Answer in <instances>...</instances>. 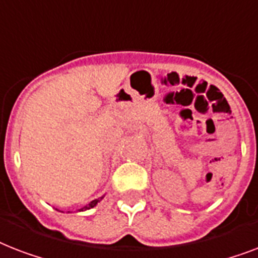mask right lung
<instances>
[{
    "label": "right lung",
    "instance_id": "right-lung-1",
    "mask_svg": "<svg viewBox=\"0 0 258 258\" xmlns=\"http://www.w3.org/2000/svg\"><path fill=\"white\" fill-rule=\"evenodd\" d=\"M105 196V194H104ZM104 196L103 197H100V198H97V200H93V201H91V202H89L88 205H87V206H84V208H82L80 209V212H84V210H88V209H92V208H95V206H96L97 204H99V202H100L101 200H103V198H104Z\"/></svg>",
    "mask_w": 258,
    "mask_h": 258
}]
</instances>
